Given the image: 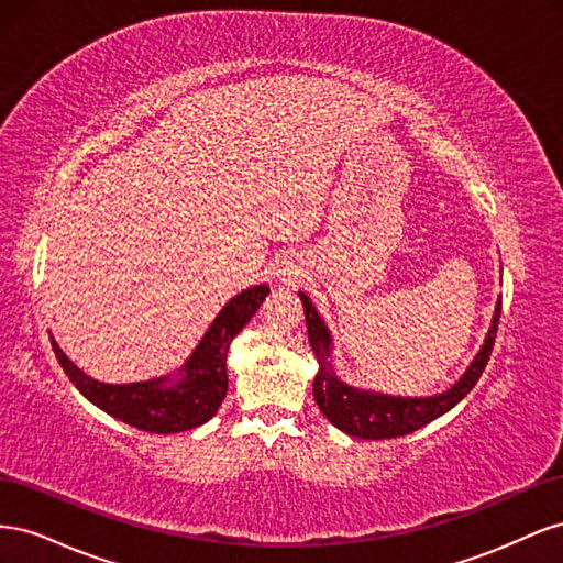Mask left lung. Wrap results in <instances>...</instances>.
<instances>
[{
	"label": "left lung",
	"instance_id": "1",
	"mask_svg": "<svg viewBox=\"0 0 563 563\" xmlns=\"http://www.w3.org/2000/svg\"><path fill=\"white\" fill-rule=\"evenodd\" d=\"M305 308V321H308V335L310 345L314 350V356L319 362V371L312 383L314 401L319 411L335 424L338 430H343L350 437L356 439H395L411 434L420 430L422 424L432 422L434 418L444 416L446 411L470 395V389L482 378V373L488 364V356L496 343L498 321H500V300L496 305V314H493L490 329L486 333L484 345L479 354L474 356L467 371L460 376V380L441 395L434 397H389L380 395V391L356 389L347 383L338 380L335 371L331 366V333L323 327L319 312L305 294H298Z\"/></svg>",
	"mask_w": 563,
	"mask_h": 563
}]
</instances>
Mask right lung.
I'll return each mask as SVG.
<instances>
[{
	"label": "right lung",
	"mask_w": 563,
	"mask_h": 563,
	"mask_svg": "<svg viewBox=\"0 0 563 563\" xmlns=\"http://www.w3.org/2000/svg\"><path fill=\"white\" fill-rule=\"evenodd\" d=\"M269 286H251L240 296H234L223 310L218 312L209 331L203 333L199 345L190 354L178 378L168 385V376L145 383L108 385L93 380L81 368H77L58 343L51 338L56 360L60 362L67 378L100 411L122 420L135 430L152 434H174L199 428L211 420L228 395V350L234 335L240 333L251 317L258 312Z\"/></svg>",
	"instance_id": "obj_1"
}]
</instances>
